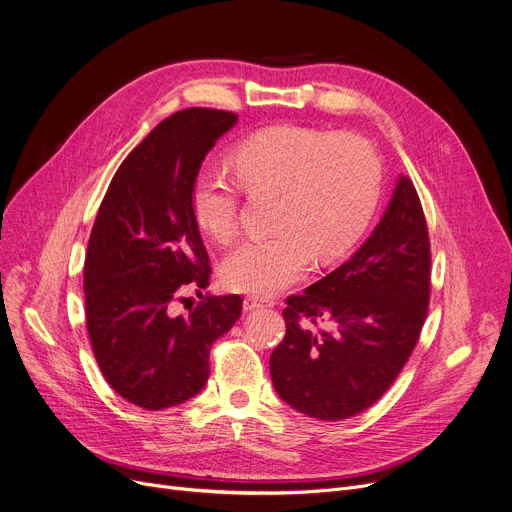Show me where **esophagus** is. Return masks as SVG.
Here are the masks:
<instances>
[{
    "mask_svg": "<svg viewBox=\"0 0 512 512\" xmlns=\"http://www.w3.org/2000/svg\"><path fill=\"white\" fill-rule=\"evenodd\" d=\"M275 306V299H266V297H258V295H248L244 299V310L252 312L258 308H273Z\"/></svg>",
    "mask_w": 512,
    "mask_h": 512,
    "instance_id": "1",
    "label": "esophagus"
}]
</instances>
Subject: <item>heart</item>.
I'll list each match as a JSON object with an SVG mask.
<instances>
[{"instance_id":"b5f03b06","label":"heart","mask_w":512,"mask_h":512,"mask_svg":"<svg viewBox=\"0 0 512 512\" xmlns=\"http://www.w3.org/2000/svg\"><path fill=\"white\" fill-rule=\"evenodd\" d=\"M235 175L250 194L275 192L270 235L237 248L223 264L235 291L273 295L302 279L310 258L345 254L366 231L382 188L374 144L359 134L314 126H270L231 150ZM242 194L221 169H202L192 210L202 231L227 246L239 233Z\"/></svg>"}]
</instances>
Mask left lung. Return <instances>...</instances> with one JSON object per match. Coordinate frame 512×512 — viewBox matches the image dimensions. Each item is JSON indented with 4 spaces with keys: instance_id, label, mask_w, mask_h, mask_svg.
Listing matches in <instances>:
<instances>
[{
    "instance_id": "obj_1",
    "label": "left lung",
    "mask_w": 512,
    "mask_h": 512,
    "mask_svg": "<svg viewBox=\"0 0 512 512\" xmlns=\"http://www.w3.org/2000/svg\"><path fill=\"white\" fill-rule=\"evenodd\" d=\"M430 264L424 208L411 179L401 177L368 242L304 293L285 299L287 333L270 355L279 397L324 422L372 407L419 341Z\"/></svg>"
}]
</instances>
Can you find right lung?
I'll use <instances>...</instances> for the list:
<instances>
[{
	"instance_id": "1",
	"label": "right lung",
	"mask_w": 512,
	"mask_h": 512,
	"mask_svg": "<svg viewBox=\"0 0 512 512\" xmlns=\"http://www.w3.org/2000/svg\"><path fill=\"white\" fill-rule=\"evenodd\" d=\"M235 122L233 111L208 107L163 119L115 171L90 231V345L115 393L150 411L200 393L210 347L242 316L239 295H206L188 314L175 312L186 291L210 285L192 188L206 153Z\"/></svg>"
}]
</instances>
